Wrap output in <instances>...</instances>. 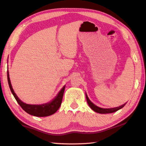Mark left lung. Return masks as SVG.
<instances>
[{"label": "left lung", "mask_w": 146, "mask_h": 146, "mask_svg": "<svg viewBox=\"0 0 146 146\" xmlns=\"http://www.w3.org/2000/svg\"><path fill=\"white\" fill-rule=\"evenodd\" d=\"M86 99H87V102L88 105L90 106V107L92 109V110L98 113H101V114H106V113H114L115 111H117L119 110L120 109L122 108L123 106H124L125 104H123L122 106H120V107L118 108H111V109H103V108H98L97 106H96L94 104H93L92 102H91L89 99V98L88 97L87 95L86 94Z\"/></svg>", "instance_id": "obj_1"}]
</instances>
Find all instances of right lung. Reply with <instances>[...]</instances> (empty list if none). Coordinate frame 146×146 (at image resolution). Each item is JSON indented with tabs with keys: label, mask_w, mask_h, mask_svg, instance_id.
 <instances>
[{
	"label": "right lung",
	"mask_w": 146,
	"mask_h": 146,
	"mask_svg": "<svg viewBox=\"0 0 146 146\" xmlns=\"http://www.w3.org/2000/svg\"><path fill=\"white\" fill-rule=\"evenodd\" d=\"M7 76H8V84L12 94L13 95L15 98L17 100V102H18L20 106H21V107L23 108L26 113H28V114L35 116V117H47V116H49L54 114V113L58 110V108H60L62 103V100L64 90H65V86H64V87L62 89L60 92H59L57 97H56L53 101H51V102H49L48 104H45L42 105H29L26 104L22 102V101L18 98V97H17L15 93L14 92L10 82V79H9L8 71V73H7Z\"/></svg>",
	"instance_id": "1"
}]
</instances>
